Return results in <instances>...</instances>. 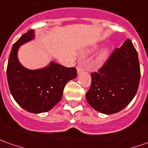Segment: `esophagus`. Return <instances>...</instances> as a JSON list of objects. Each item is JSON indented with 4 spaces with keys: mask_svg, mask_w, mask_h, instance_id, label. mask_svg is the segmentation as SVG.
I'll use <instances>...</instances> for the list:
<instances>
[{
    "mask_svg": "<svg viewBox=\"0 0 148 148\" xmlns=\"http://www.w3.org/2000/svg\"><path fill=\"white\" fill-rule=\"evenodd\" d=\"M84 67L83 66H81V65H78L77 66V71H78V73H81V72H83L84 71Z\"/></svg>",
    "mask_w": 148,
    "mask_h": 148,
    "instance_id": "esophagus-1",
    "label": "esophagus"
}]
</instances>
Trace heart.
Segmentation results:
<instances>
[{"label": "heart", "instance_id": "obj_1", "mask_svg": "<svg viewBox=\"0 0 148 148\" xmlns=\"http://www.w3.org/2000/svg\"><path fill=\"white\" fill-rule=\"evenodd\" d=\"M97 49V47H95L93 48L89 49V50H88L85 54H89L92 53V52H93L94 51H96ZM108 56H109V51L107 50V49H104V50H102V51H101L98 55L97 56V57L94 60V61H93V64H92V66L94 67V68H99L101 67L102 64H104L105 61L107 60L108 58Z\"/></svg>", "mask_w": 148, "mask_h": 148}]
</instances>
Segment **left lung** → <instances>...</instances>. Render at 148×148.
Here are the masks:
<instances>
[{
    "label": "left lung",
    "mask_w": 148,
    "mask_h": 148,
    "mask_svg": "<svg viewBox=\"0 0 148 148\" xmlns=\"http://www.w3.org/2000/svg\"><path fill=\"white\" fill-rule=\"evenodd\" d=\"M137 51L130 39L115 48L97 72L91 73L92 83L86 93L91 106L103 114L123 110L134 97L140 81Z\"/></svg>",
    "instance_id": "8db88e82"
}]
</instances>
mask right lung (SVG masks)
<instances>
[{"label": "right lung", "instance_id": "obj_1", "mask_svg": "<svg viewBox=\"0 0 148 148\" xmlns=\"http://www.w3.org/2000/svg\"><path fill=\"white\" fill-rule=\"evenodd\" d=\"M33 38V32L29 30L14 44L6 74L9 88L15 101L28 112L42 113L52 109L60 101L65 84L76 78L77 70L55 62L44 69L24 68L18 60L17 51L22 44Z\"/></svg>", "mask_w": 148, "mask_h": 148}]
</instances>
